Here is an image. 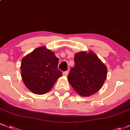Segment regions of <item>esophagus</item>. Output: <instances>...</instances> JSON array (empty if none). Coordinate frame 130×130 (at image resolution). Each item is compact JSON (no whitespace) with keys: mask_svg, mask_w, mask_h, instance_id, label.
Masks as SVG:
<instances>
[{"mask_svg":"<svg viewBox=\"0 0 130 130\" xmlns=\"http://www.w3.org/2000/svg\"><path fill=\"white\" fill-rule=\"evenodd\" d=\"M68 74V71H65L63 73V75L65 76H67Z\"/></svg>","mask_w":130,"mask_h":130,"instance_id":"34e87169","label":"esophagus"}]
</instances>
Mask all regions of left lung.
<instances>
[{
    "instance_id": "left-lung-1",
    "label": "left lung",
    "mask_w": 130,
    "mask_h": 130,
    "mask_svg": "<svg viewBox=\"0 0 130 130\" xmlns=\"http://www.w3.org/2000/svg\"><path fill=\"white\" fill-rule=\"evenodd\" d=\"M74 60L75 65L68 75L70 84L81 96L96 93L106 79V67L92 51L76 54Z\"/></svg>"
}]
</instances>
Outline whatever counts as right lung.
I'll list each match as a JSON object with an SVG mask.
<instances>
[{
    "mask_svg": "<svg viewBox=\"0 0 130 130\" xmlns=\"http://www.w3.org/2000/svg\"><path fill=\"white\" fill-rule=\"evenodd\" d=\"M59 59L45 47H40L24 57L21 65L24 83L34 93L43 95L62 76L58 69Z\"/></svg>",
    "mask_w": 130,
    "mask_h": 130,
    "instance_id": "1",
    "label": "right lung"
}]
</instances>
